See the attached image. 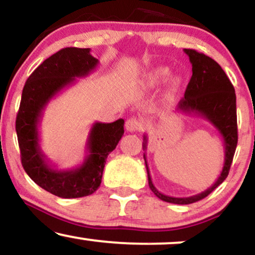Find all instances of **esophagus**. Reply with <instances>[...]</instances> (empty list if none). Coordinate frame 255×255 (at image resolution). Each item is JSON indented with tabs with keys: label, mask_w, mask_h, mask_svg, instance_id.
<instances>
[{
	"label": "esophagus",
	"mask_w": 255,
	"mask_h": 255,
	"mask_svg": "<svg viewBox=\"0 0 255 255\" xmlns=\"http://www.w3.org/2000/svg\"><path fill=\"white\" fill-rule=\"evenodd\" d=\"M143 128V122L136 118H130L126 121V129L128 131L141 130Z\"/></svg>",
	"instance_id": "34e87169"
}]
</instances>
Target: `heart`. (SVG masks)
<instances>
[{"label": "heart", "instance_id": "1", "mask_svg": "<svg viewBox=\"0 0 255 255\" xmlns=\"http://www.w3.org/2000/svg\"><path fill=\"white\" fill-rule=\"evenodd\" d=\"M171 70L170 67L164 65H158L152 67L149 71L146 72L143 77V87L146 89H154L159 87L161 83H164L170 76ZM183 85V78L180 76H176L168 81L166 90H165V100L167 102H172L176 100L177 95L179 94L180 89Z\"/></svg>", "mask_w": 255, "mask_h": 255}]
</instances>
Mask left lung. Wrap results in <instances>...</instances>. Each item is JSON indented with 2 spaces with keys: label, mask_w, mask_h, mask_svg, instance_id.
Listing matches in <instances>:
<instances>
[{
  "label": "left lung",
  "mask_w": 255,
  "mask_h": 255,
  "mask_svg": "<svg viewBox=\"0 0 255 255\" xmlns=\"http://www.w3.org/2000/svg\"><path fill=\"white\" fill-rule=\"evenodd\" d=\"M192 64V77L186 87L184 98L178 103L176 113H186L202 116L219 130L225 145V162L221 174L209 189L190 197H171L158 191L153 185L149 168L145 159L148 185L152 192L161 201L173 204H191L207 197L228 176L238 145V122H236V96L233 84L222 67L210 57L190 48H184ZM142 148H147V136L143 135Z\"/></svg>",
  "instance_id": "obj_1"
}]
</instances>
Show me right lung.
<instances>
[{"label":"right lung","mask_w":255,"mask_h":255,"mask_svg":"<svg viewBox=\"0 0 255 255\" xmlns=\"http://www.w3.org/2000/svg\"><path fill=\"white\" fill-rule=\"evenodd\" d=\"M90 48L66 47L42 61L27 79L16 116V134L21 162L33 182L61 198H78L100 188L109 153L124 135L125 120L112 124L95 122L87 141V155L71 170H58L48 162L39 143V125L47 103L76 78L87 77L96 69L98 59Z\"/></svg>","instance_id":"add662e5"}]
</instances>
